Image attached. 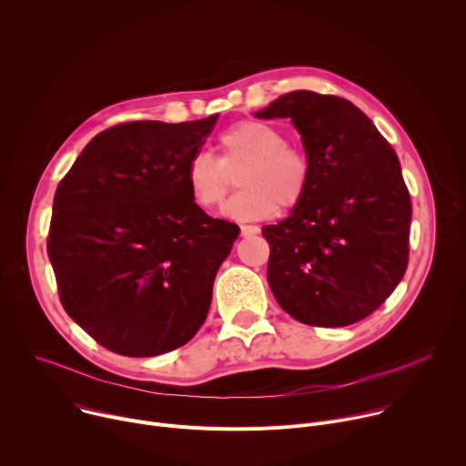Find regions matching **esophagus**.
<instances>
[{
  "label": "esophagus",
  "mask_w": 466,
  "mask_h": 466,
  "mask_svg": "<svg viewBox=\"0 0 466 466\" xmlns=\"http://www.w3.org/2000/svg\"><path fill=\"white\" fill-rule=\"evenodd\" d=\"M258 232H259V228L254 227V225H241L239 227L241 236H252V234H258Z\"/></svg>",
  "instance_id": "obj_1"
}]
</instances>
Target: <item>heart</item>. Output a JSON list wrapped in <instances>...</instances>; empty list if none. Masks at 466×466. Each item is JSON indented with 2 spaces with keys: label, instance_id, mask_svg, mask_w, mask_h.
<instances>
[{
  "label": "heart",
  "instance_id": "obj_1",
  "mask_svg": "<svg viewBox=\"0 0 466 466\" xmlns=\"http://www.w3.org/2000/svg\"><path fill=\"white\" fill-rule=\"evenodd\" d=\"M219 160L195 155L186 167V184L197 207H221L239 168L238 186L225 214L239 221L271 218L277 208L299 207L311 182V160L297 146H289L284 132L258 119L230 125L218 137Z\"/></svg>",
  "mask_w": 466,
  "mask_h": 466
}]
</instances>
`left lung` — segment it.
<instances>
[{
    "instance_id": "left-lung-1",
    "label": "left lung",
    "mask_w": 466,
    "mask_h": 466,
    "mask_svg": "<svg viewBox=\"0 0 466 466\" xmlns=\"http://www.w3.org/2000/svg\"><path fill=\"white\" fill-rule=\"evenodd\" d=\"M258 117H291L311 160L304 201L261 228L277 302L309 326H349L376 311L406 275L411 198L400 162L350 101L297 90Z\"/></svg>"
}]
</instances>
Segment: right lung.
Segmentation results:
<instances>
[{
	"label": "right lung",
	"instance_id": "add662e5",
	"mask_svg": "<svg viewBox=\"0 0 466 466\" xmlns=\"http://www.w3.org/2000/svg\"><path fill=\"white\" fill-rule=\"evenodd\" d=\"M216 121L218 114L114 125L58 182L47 236L58 297L110 352H171L208 315L214 279L239 228L197 207L186 167Z\"/></svg>",
	"mask_w": 466,
	"mask_h": 466
}]
</instances>
